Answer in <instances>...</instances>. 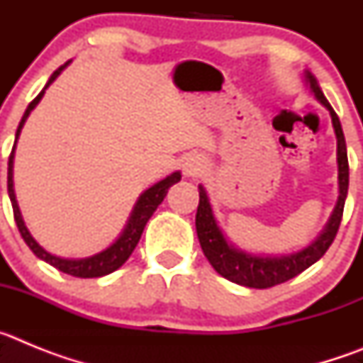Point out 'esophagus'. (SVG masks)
<instances>
[{
	"mask_svg": "<svg viewBox=\"0 0 363 363\" xmlns=\"http://www.w3.org/2000/svg\"><path fill=\"white\" fill-rule=\"evenodd\" d=\"M207 162L200 156H189L184 162V174L185 176H198L205 171Z\"/></svg>",
	"mask_w": 363,
	"mask_h": 363,
	"instance_id": "esophagus-1",
	"label": "esophagus"
}]
</instances>
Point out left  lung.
Listing matches in <instances>:
<instances>
[{
    "label": "left lung",
    "instance_id": "1",
    "mask_svg": "<svg viewBox=\"0 0 363 363\" xmlns=\"http://www.w3.org/2000/svg\"><path fill=\"white\" fill-rule=\"evenodd\" d=\"M307 82H309L311 91L314 92V96L320 99V104L325 105L327 111L331 112L333 127H335L336 142H338V203H336V209L329 223H327L325 230L307 249L296 252V255L280 256V258H262V256H252L238 251V249H234L233 245L227 243L220 227L216 225L207 192L203 191V187H200V203H198L196 211V233L201 251L207 256L209 264L216 269L218 274L234 281V284L252 287V289H269V287H274V285H280L284 281L291 280V278L298 277L300 272L306 271L307 267H311L314 262H318L325 255L327 249L335 242L336 233H338L340 223H342L349 187V162L344 130H342L336 112L333 111V107L325 99L313 74L307 72Z\"/></svg>",
    "mask_w": 363,
    "mask_h": 363
}]
</instances>
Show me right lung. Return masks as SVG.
I'll return each instance as SVG.
<instances>
[{
  "instance_id": "obj_1",
  "label": "right lung",
  "mask_w": 363,
  "mask_h": 363,
  "mask_svg": "<svg viewBox=\"0 0 363 363\" xmlns=\"http://www.w3.org/2000/svg\"><path fill=\"white\" fill-rule=\"evenodd\" d=\"M69 65V62L65 65H62L57 70H54V74L50 76L49 83L45 85V89L54 82V79L60 76L65 67ZM43 91L36 96V98L32 99L30 104H28L27 111H25L23 118L19 121V127L16 130V142H18V136L21 133V127H23L25 120L28 118L30 111L40 104L41 96H43ZM16 142L14 147H12V152L9 156V178H6V187H9V198H11V203H12V211H14V220H16V225H18L19 234H21V238L25 240L28 247H30V251L38 256V258L45 259L47 264H50L52 267H56L57 271L65 272V274H70V277H76V278H98V277H105V274H111L114 272L116 269H120L121 265L129 259V256L133 255L134 247L138 245L140 238H142V233L145 229L147 221L149 218L152 216V213L158 209V205L162 203L163 198L167 196V191L169 187H172L174 184H178L182 174L179 172H174V174L167 176L165 179H162L160 184H156L154 187H150L149 191H145L140 196L138 200L136 207L133 211V216H130L129 223L125 227L123 234H121L120 238H118L116 243H112L108 247L107 251L99 252V255L91 256V258H83V259H63V258H57V256H52L50 252H47L43 247H40L36 243V240L32 238L30 233L27 230L23 223V218H21V213H19V207H18V201H16V194H14V184H12V163H14V149H16Z\"/></svg>"
}]
</instances>
